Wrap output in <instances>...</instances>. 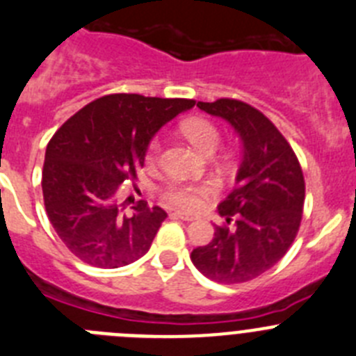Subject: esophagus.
<instances>
[{"label":"esophagus","mask_w":356,"mask_h":356,"mask_svg":"<svg viewBox=\"0 0 356 356\" xmlns=\"http://www.w3.org/2000/svg\"><path fill=\"white\" fill-rule=\"evenodd\" d=\"M172 216L179 218V220H184V222H193V220H197V214L186 213V211H174Z\"/></svg>","instance_id":"1"}]
</instances>
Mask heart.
<instances>
[{
	"label": "heart",
	"mask_w": 356,
	"mask_h": 356,
	"mask_svg": "<svg viewBox=\"0 0 356 356\" xmlns=\"http://www.w3.org/2000/svg\"><path fill=\"white\" fill-rule=\"evenodd\" d=\"M181 131L186 138L190 140L195 147L204 154H211L220 143V131L209 122L207 118L193 117L188 118L181 124ZM163 142L159 136H154L147 145L145 161L149 165H154L161 154ZM214 191L213 184L209 182H174L163 191V198L170 206L182 207V209H197L204 204L207 197Z\"/></svg>",
	"instance_id": "obj_1"
}]
</instances>
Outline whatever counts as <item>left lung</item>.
Wrapping results in <instances>:
<instances>
[{
    "label": "left lung",
    "instance_id": "obj_1",
    "mask_svg": "<svg viewBox=\"0 0 356 356\" xmlns=\"http://www.w3.org/2000/svg\"><path fill=\"white\" fill-rule=\"evenodd\" d=\"M197 106L234 127L243 158L236 188L218 206L232 227H216L213 241L191 252V262L211 280L241 284L273 268L293 245L305 202L302 166L280 131L254 106L236 99Z\"/></svg>",
    "mask_w": 356,
    "mask_h": 356
}]
</instances>
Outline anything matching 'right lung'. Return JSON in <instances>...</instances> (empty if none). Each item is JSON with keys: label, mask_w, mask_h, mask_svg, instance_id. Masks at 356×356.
<instances>
[{"label": "right lung", "mask_w": 356, "mask_h": 356, "mask_svg": "<svg viewBox=\"0 0 356 356\" xmlns=\"http://www.w3.org/2000/svg\"><path fill=\"white\" fill-rule=\"evenodd\" d=\"M193 106V99L111 94L86 104L54 133L42 170L44 206L76 257L108 270L149 252L166 213L138 200L126 214L120 186L136 179L152 136Z\"/></svg>", "instance_id": "add662e5"}]
</instances>
